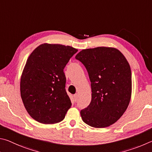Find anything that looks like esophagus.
I'll list each match as a JSON object with an SVG mask.
<instances>
[{"label": "esophagus", "instance_id": "obj_1", "mask_svg": "<svg viewBox=\"0 0 152 152\" xmlns=\"http://www.w3.org/2000/svg\"><path fill=\"white\" fill-rule=\"evenodd\" d=\"M78 96H79V94H75L74 95V99H75V101H76L77 100V98H78Z\"/></svg>", "mask_w": 152, "mask_h": 152}]
</instances>
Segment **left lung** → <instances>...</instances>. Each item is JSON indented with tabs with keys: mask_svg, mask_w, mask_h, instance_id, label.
Listing matches in <instances>:
<instances>
[{
	"mask_svg": "<svg viewBox=\"0 0 152 152\" xmlns=\"http://www.w3.org/2000/svg\"><path fill=\"white\" fill-rule=\"evenodd\" d=\"M75 58L89 74L91 101L81 111L82 120L89 126L103 128L118 120L126 111L132 97V72L121 51L114 47L83 49Z\"/></svg>",
	"mask_w": 152,
	"mask_h": 152,
	"instance_id": "left-lung-1",
	"label": "left lung"
}]
</instances>
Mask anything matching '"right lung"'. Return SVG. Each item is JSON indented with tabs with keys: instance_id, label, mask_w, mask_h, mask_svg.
<instances>
[{
	"instance_id": "right-lung-1",
	"label": "right lung",
	"mask_w": 152,
	"mask_h": 152,
	"mask_svg": "<svg viewBox=\"0 0 152 152\" xmlns=\"http://www.w3.org/2000/svg\"><path fill=\"white\" fill-rule=\"evenodd\" d=\"M77 49L40 45L29 55L20 77V96L28 113L43 124L59 123L71 106L63 69Z\"/></svg>"
}]
</instances>
